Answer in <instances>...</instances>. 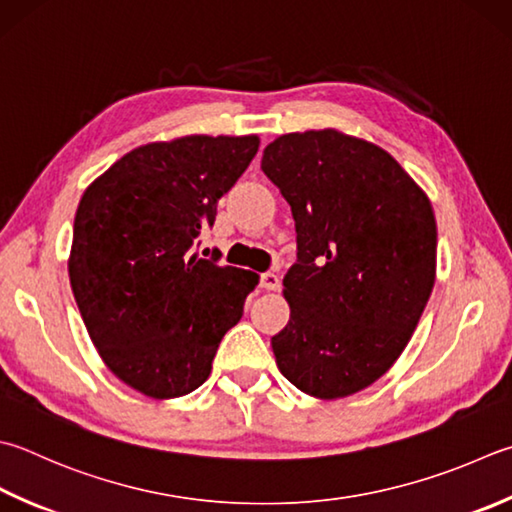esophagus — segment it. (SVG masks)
Here are the masks:
<instances>
[{
    "instance_id": "esophagus-1",
    "label": "esophagus",
    "mask_w": 512,
    "mask_h": 512,
    "mask_svg": "<svg viewBox=\"0 0 512 512\" xmlns=\"http://www.w3.org/2000/svg\"><path fill=\"white\" fill-rule=\"evenodd\" d=\"M260 287L269 289V292H274V289L281 287V276L274 274V272H265L260 274Z\"/></svg>"
}]
</instances>
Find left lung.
Here are the masks:
<instances>
[{
  "label": "left lung",
  "mask_w": 512,
  "mask_h": 512,
  "mask_svg": "<svg viewBox=\"0 0 512 512\" xmlns=\"http://www.w3.org/2000/svg\"><path fill=\"white\" fill-rule=\"evenodd\" d=\"M260 169L296 220L283 278L292 314L272 336L278 370L316 399L350 397L392 368L426 310L432 205L388 151L334 129L276 138Z\"/></svg>",
  "instance_id": "obj_1"
}]
</instances>
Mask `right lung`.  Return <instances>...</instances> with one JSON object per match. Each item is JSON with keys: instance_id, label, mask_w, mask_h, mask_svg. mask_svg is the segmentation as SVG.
<instances>
[{"instance_id": "right-lung-1", "label": "right lung", "mask_w": 512, "mask_h": 512, "mask_svg": "<svg viewBox=\"0 0 512 512\" xmlns=\"http://www.w3.org/2000/svg\"><path fill=\"white\" fill-rule=\"evenodd\" d=\"M258 136H187L129 151L84 191L69 276L102 361L133 390L176 399L207 381L254 272L191 254Z\"/></svg>"}]
</instances>
